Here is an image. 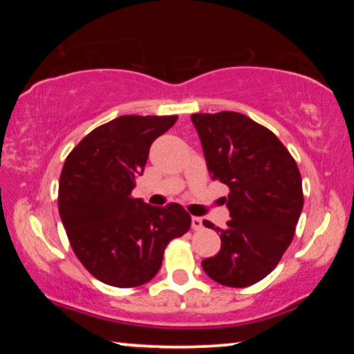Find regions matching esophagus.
Returning a JSON list of instances; mask_svg holds the SVG:
<instances>
[{
	"mask_svg": "<svg viewBox=\"0 0 354 354\" xmlns=\"http://www.w3.org/2000/svg\"><path fill=\"white\" fill-rule=\"evenodd\" d=\"M201 227H203V219H201V217L193 216L192 217V229L193 230H200Z\"/></svg>",
	"mask_w": 354,
	"mask_h": 354,
	"instance_id": "obj_1",
	"label": "esophagus"
}]
</instances>
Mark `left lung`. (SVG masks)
I'll list each match as a JSON object with an SVG mask.
<instances>
[{"mask_svg":"<svg viewBox=\"0 0 354 354\" xmlns=\"http://www.w3.org/2000/svg\"><path fill=\"white\" fill-rule=\"evenodd\" d=\"M212 180L229 187L232 219L221 250L201 261L203 270L225 287H250L274 270L292 243L303 209L301 174L283 143L248 115L221 111L192 114Z\"/></svg>","mask_w":354,"mask_h":354,"instance_id":"obj_1","label":"left lung"}]
</instances>
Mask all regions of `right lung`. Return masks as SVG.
I'll return each mask as SVG.
<instances>
[{
  "mask_svg": "<svg viewBox=\"0 0 354 354\" xmlns=\"http://www.w3.org/2000/svg\"><path fill=\"white\" fill-rule=\"evenodd\" d=\"M178 115H120L80 140L61 171L57 206L67 239L88 272L119 288L140 287L161 269L169 241L192 217L177 203L132 196L149 147Z\"/></svg>",
  "mask_w": 354,
  "mask_h": 354,
  "instance_id": "add662e5",
  "label": "right lung"
}]
</instances>
